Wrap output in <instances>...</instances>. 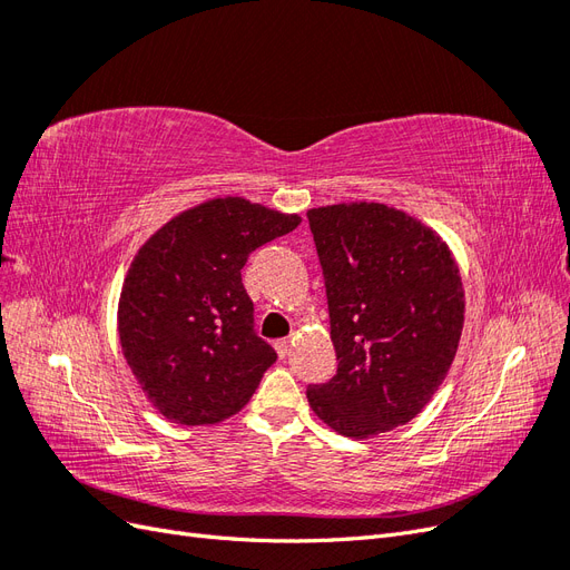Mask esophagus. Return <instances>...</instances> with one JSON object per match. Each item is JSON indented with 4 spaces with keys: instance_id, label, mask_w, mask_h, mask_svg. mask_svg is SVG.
<instances>
[{
    "instance_id": "obj_1",
    "label": "esophagus",
    "mask_w": 570,
    "mask_h": 570,
    "mask_svg": "<svg viewBox=\"0 0 570 570\" xmlns=\"http://www.w3.org/2000/svg\"><path fill=\"white\" fill-rule=\"evenodd\" d=\"M289 350H292V342L289 340H278V342H275V352H278L281 358H285L289 354Z\"/></svg>"
}]
</instances>
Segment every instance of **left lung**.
I'll return each instance as SVG.
<instances>
[{
	"label": "left lung",
	"instance_id": "8db88e82",
	"mask_svg": "<svg viewBox=\"0 0 570 570\" xmlns=\"http://www.w3.org/2000/svg\"><path fill=\"white\" fill-rule=\"evenodd\" d=\"M323 268L337 373L306 390L340 435L366 440L409 423L450 371L463 285L442 237L375 202L306 212Z\"/></svg>",
	"mask_w": 570,
	"mask_h": 570
}]
</instances>
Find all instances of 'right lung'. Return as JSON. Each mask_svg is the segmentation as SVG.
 <instances>
[{"mask_svg": "<svg viewBox=\"0 0 570 570\" xmlns=\"http://www.w3.org/2000/svg\"><path fill=\"white\" fill-rule=\"evenodd\" d=\"M302 223L243 197L170 218L135 254L118 302V337L147 400L168 421L209 425L254 394L275 350L254 333L243 268L254 249Z\"/></svg>", "mask_w": 570, "mask_h": 570, "instance_id": "1", "label": "right lung"}]
</instances>
